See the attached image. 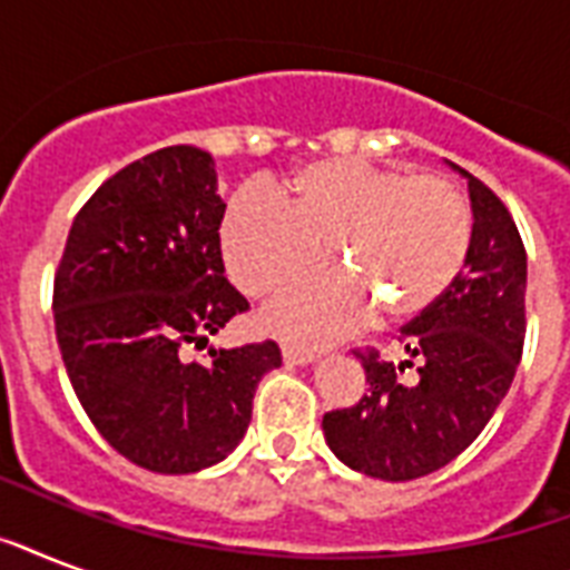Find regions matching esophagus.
I'll return each instance as SVG.
<instances>
[{"label": "esophagus", "instance_id": "esophagus-1", "mask_svg": "<svg viewBox=\"0 0 570 570\" xmlns=\"http://www.w3.org/2000/svg\"><path fill=\"white\" fill-rule=\"evenodd\" d=\"M316 361L313 352H304V348H295V346H284V364L289 366H307Z\"/></svg>", "mask_w": 570, "mask_h": 570}]
</instances>
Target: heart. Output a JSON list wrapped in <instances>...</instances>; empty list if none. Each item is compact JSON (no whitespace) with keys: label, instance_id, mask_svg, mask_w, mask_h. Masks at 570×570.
I'll use <instances>...</instances> for the list:
<instances>
[{"label":"heart","instance_id":"1","mask_svg":"<svg viewBox=\"0 0 570 570\" xmlns=\"http://www.w3.org/2000/svg\"><path fill=\"white\" fill-rule=\"evenodd\" d=\"M331 259L353 277L320 275L286 289L259 322L277 337L325 346L379 304L411 320L441 298L464 266L470 206L446 177L361 159H316L286 183V200L248 186L222 222L227 272L248 295H268Z\"/></svg>","mask_w":570,"mask_h":570}]
</instances>
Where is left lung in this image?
I'll return each mask as SVG.
<instances>
[{
  "mask_svg": "<svg viewBox=\"0 0 570 570\" xmlns=\"http://www.w3.org/2000/svg\"><path fill=\"white\" fill-rule=\"evenodd\" d=\"M468 180V257L438 302L402 328L411 361L364 355L366 393L322 416L331 452L346 468L384 482L429 476L476 441L512 387L523 352L527 250L503 200L459 165ZM417 364V379H397Z\"/></svg>",
  "mask_w": 570,
  "mask_h": 570,
  "instance_id": "1",
  "label": "left lung"
}]
</instances>
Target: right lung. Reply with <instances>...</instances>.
<instances>
[{
    "label": "right lung",
    "instance_id": "right-lung-1",
    "mask_svg": "<svg viewBox=\"0 0 570 570\" xmlns=\"http://www.w3.org/2000/svg\"><path fill=\"white\" fill-rule=\"evenodd\" d=\"M215 159L177 145L127 165L76 215L56 275V337L97 432L154 473H197L248 432L259 379L281 366L266 340L206 346L245 295L222 259Z\"/></svg>",
    "mask_w": 570,
    "mask_h": 570
}]
</instances>
